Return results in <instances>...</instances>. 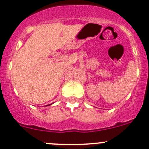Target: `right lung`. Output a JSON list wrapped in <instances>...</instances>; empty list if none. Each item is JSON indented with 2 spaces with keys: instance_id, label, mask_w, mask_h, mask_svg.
I'll return each instance as SVG.
<instances>
[{
  "instance_id": "right-lung-1",
  "label": "right lung",
  "mask_w": 149,
  "mask_h": 149,
  "mask_svg": "<svg viewBox=\"0 0 149 149\" xmlns=\"http://www.w3.org/2000/svg\"><path fill=\"white\" fill-rule=\"evenodd\" d=\"M49 105H50V104H49Z\"/></svg>"
}]
</instances>
